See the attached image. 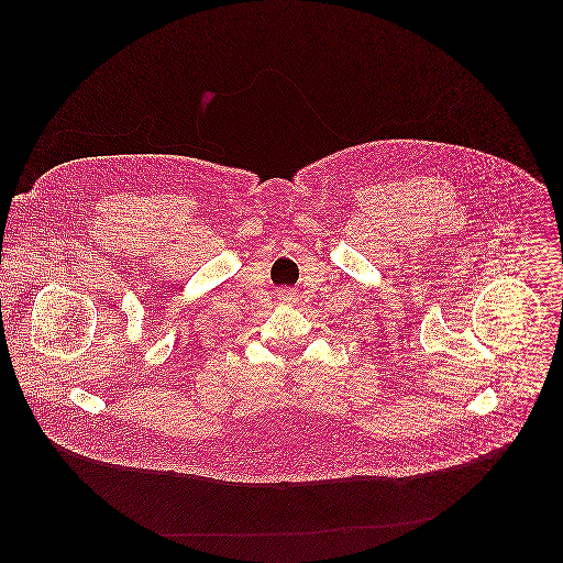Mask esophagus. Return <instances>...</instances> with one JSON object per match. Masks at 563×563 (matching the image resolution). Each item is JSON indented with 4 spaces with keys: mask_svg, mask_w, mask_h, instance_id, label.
I'll list each match as a JSON object with an SVG mask.
<instances>
[{
    "mask_svg": "<svg viewBox=\"0 0 563 563\" xmlns=\"http://www.w3.org/2000/svg\"><path fill=\"white\" fill-rule=\"evenodd\" d=\"M295 295H297V292H292V290H286V292H284V295H282V297H284V299H286V301H295V299H297V297H295Z\"/></svg>",
    "mask_w": 563,
    "mask_h": 563,
    "instance_id": "34e87169",
    "label": "esophagus"
}]
</instances>
